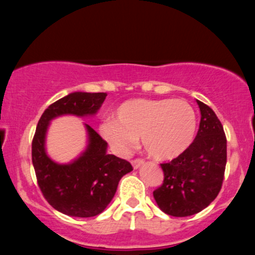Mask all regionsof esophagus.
I'll use <instances>...</instances> for the list:
<instances>
[{
  "instance_id": "esophagus-1",
  "label": "esophagus",
  "mask_w": 255,
  "mask_h": 255,
  "mask_svg": "<svg viewBox=\"0 0 255 255\" xmlns=\"http://www.w3.org/2000/svg\"><path fill=\"white\" fill-rule=\"evenodd\" d=\"M142 164H144V159H141V158H136V159L131 160V165H133L134 169L140 168Z\"/></svg>"
}]
</instances>
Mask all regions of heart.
<instances>
[{
  "label": "heart",
  "instance_id": "obj_1",
  "mask_svg": "<svg viewBox=\"0 0 255 255\" xmlns=\"http://www.w3.org/2000/svg\"><path fill=\"white\" fill-rule=\"evenodd\" d=\"M193 108L181 99H128L114 111V121L101 126L105 140L127 153L141 136L145 151L158 160H170L187 151L197 134Z\"/></svg>",
  "mask_w": 255,
  "mask_h": 255
}]
</instances>
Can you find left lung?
Returning <instances> with one entry per match:
<instances>
[{"instance_id":"obj_1","label":"left lung","mask_w":255,"mask_h":255,"mask_svg":"<svg viewBox=\"0 0 255 255\" xmlns=\"http://www.w3.org/2000/svg\"><path fill=\"white\" fill-rule=\"evenodd\" d=\"M201 119L197 136L181 156L160 164L162 186L153 198L163 212L187 217L215 200L223 183L227 164V137L223 126L209 105L197 101Z\"/></svg>"}]
</instances>
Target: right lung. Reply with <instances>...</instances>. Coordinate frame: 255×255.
<instances>
[{"label":"right lung","mask_w":255,"mask_h":255,"mask_svg":"<svg viewBox=\"0 0 255 255\" xmlns=\"http://www.w3.org/2000/svg\"><path fill=\"white\" fill-rule=\"evenodd\" d=\"M107 93L73 92L49 105L38 121L32 140V163L40 191L55 210L72 217H95L110 204L129 162L107 153L108 144L85 124L86 150L68 164H58L46 154L45 137L51 120L62 115L79 118L97 114Z\"/></svg>","instance_id":"right-lung-1"}]
</instances>
